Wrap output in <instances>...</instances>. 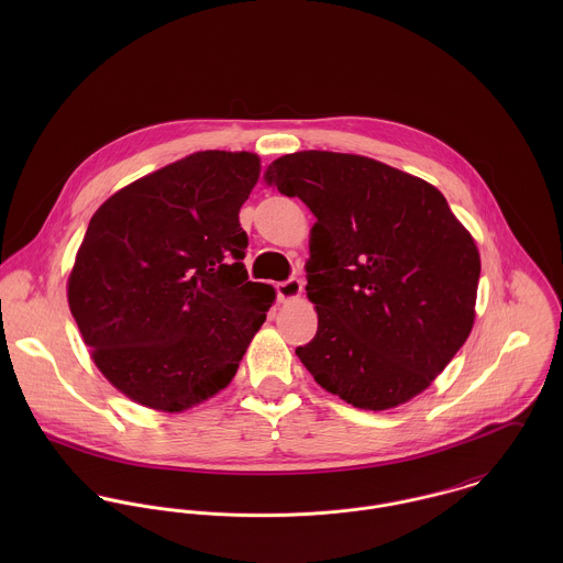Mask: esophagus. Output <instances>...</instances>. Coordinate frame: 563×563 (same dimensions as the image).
<instances>
[{
	"label": "esophagus",
	"instance_id": "obj_1",
	"mask_svg": "<svg viewBox=\"0 0 563 563\" xmlns=\"http://www.w3.org/2000/svg\"><path fill=\"white\" fill-rule=\"evenodd\" d=\"M303 290V284L299 277H290L286 282H279L277 284V297L279 301H290V299H297Z\"/></svg>",
	"mask_w": 563,
	"mask_h": 563
}]
</instances>
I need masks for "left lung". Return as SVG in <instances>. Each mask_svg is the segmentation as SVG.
<instances>
[{"label":"left lung","mask_w":563,"mask_h":563,"mask_svg":"<svg viewBox=\"0 0 563 563\" xmlns=\"http://www.w3.org/2000/svg\"><path fill=\"white\" fill-rule=\"evenodd\" d=\"M264 179L317 217L306 290L319 329L297 346L317 384L373 411L427 390L473 329L482 273L444 195L384 162L314 150L271 162Z\"/></svg>","instance_id":"1"}]
</instances>
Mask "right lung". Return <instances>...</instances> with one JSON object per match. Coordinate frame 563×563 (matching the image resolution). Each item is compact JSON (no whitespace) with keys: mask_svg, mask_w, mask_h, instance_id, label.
Segmentation results:
<instances>
[{"mask_svg":"<svg viewBox=\"0 0 563 563\" xmlns=\"http://www.w3.org/2000/svg\"><path fill=\"white\" fill-rule=\"evenodd\" d=\"M257 177L255 154L197 152L92 214L69 308L97 368L132 401L181 411L236 375L275 301L242 264L239 212Z\"/></svg>","mask_w":563,"mask_h":563,"instance_id":"right-lung-1","label":"right lung"}]
</instances>
